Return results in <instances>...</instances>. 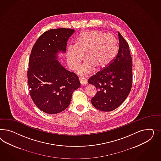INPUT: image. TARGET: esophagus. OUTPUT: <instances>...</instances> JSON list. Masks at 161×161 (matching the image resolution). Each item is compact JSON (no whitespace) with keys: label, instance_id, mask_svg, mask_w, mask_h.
Returning a JSON list of instances; mask_svg holds the SVG:
<instances>
[{"label":"esophagus","instance_id":"obj_1","mask_svg":"<svg viewBox=\"0 0 161 161\" xmlns=\"http://www.w3.org/2000/svg\"><path fill=\"white\" fill-rule=\"evenodd\" d=\"M80 82L81 83V86H86L87 84V80L83 78H80Z\"/></svg>","mask_w":161,"mask_h":161}]
</instances>
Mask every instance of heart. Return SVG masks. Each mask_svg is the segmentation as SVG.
<instances>
[{"mask_svg":"<svg viewBox=\"0 0 161 161\" xmlns=\"http://www.w3.org/2000/svg\"><path fill=\"white\" fill-rule=\"evenodd\" d=\"M117 40L111 35L101 31H93L83 32L75 41L74 46L67 48V60L69 66L76 69L83 58L86 61L80 69V73L86 74L106 67L117 53Z\"/></svg>","mask_w":161,"mask_h":161,"instance_id":"b5f03b06","label":"heart"}]
</instances>
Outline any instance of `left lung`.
I'll use <instances>...</instances> for the list:
<instances>
[{
	"instance_id": "left-lung-1",
	"label": "left lung",
	"mask_w": 161,
	"mask_h": 161,
	"mask_svg": "<svg viewBox=\"0 0 161 161\" xmlns=\"http://www.w3.org/2000/svg\"><path fill=\"white\" fill-rule=\"evenodd\" d=\"M119 47L110 64L88 79V83L97 90L92 104L98 110L110 112L120 106L130 92L132 85V59L129 47L118 32Z\"/></svg>"
}]
</instances>
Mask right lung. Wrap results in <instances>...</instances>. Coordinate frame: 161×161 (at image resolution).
<instances>
[{"label":"right lung","instance_id":"1","mask_svg":"<svg viewBox=\"0 0 161 161\" xmlns=\"http://www.w3.org/2000/svg\"><path fill=\"white\" fill-rule=\"evenodd\" d=\"M75 30L57 28L41 35L32 49L28 80L35 104L47 114H57L70 104L74 91L80 87L78 76L58 61L66 53L67 42Z\"/></svg>","mask_w":161,"mask_h":161}]
</instances>
